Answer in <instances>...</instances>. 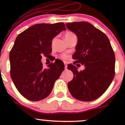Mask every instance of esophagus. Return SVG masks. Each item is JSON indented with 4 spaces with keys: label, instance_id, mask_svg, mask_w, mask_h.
<instances>
[{
    "label": "esophagus",
    "instance_id": "1",
    "mask_svg": "<svg viewBox=\"0 0 125 125\" xmlns=\"http://www.w3.org/2000/svg\"><path fill=\"white\" fill-rule=\"evenodd\" d=\"M64 67H65V69H66L67 67V64L66 63H64Z\"/></svg>",
    "mask_w": 125,
    "mask_h": 125
}]
</instances>
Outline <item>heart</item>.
I'll return each instance as SVG.
<instances>
[{
    "label": "heart",
    "instance_id": "obj_1",
    "mask_svg": "<svg viewBox=\"0 0 125 125\" xmlns=\"http://www.w3.org/2000/svg\"><path fill=\"white\" fill-rule=\"evenodd\" d=\"M72 35H73V33L69 32H69L66 33L65 35H64V38H65V39H66V38H67V37L70 36H71ZM54 39H53L52 42V44L53 45V44H54ZM61 58L62 59L64 60V61H67V60H68L69 56H68V55H67L66 54H63L61 56Z\"/></svg>",
    "mask_w": 125,
    "mask_h": 125
}]
</instances>
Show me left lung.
Returning <instances> with one entry per match:
<instances>
[{"instance_id":"8db88e82","label":"left lung","mask_w":125,"mask_h":125,"mask_svg":"<svg viewBox=\"0 0 125 125\" xmlns=\"http://www.w3.org/2000/svg\"><path fill=\"white\" fill-rule=\"evenodd\" d=\"M66 26L77 38L73 58L85 67L83 71L78 72L75 66H67L73 73L67 87L76 99L92 101L104 94L114 78V52L107 36L90 23L74 21Z\"/></svg>"}]
</instances>
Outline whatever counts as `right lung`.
I'll return each instance as SVG.
<instances>
[{
	"label": "right lung",
	"instance_id": "add662e5",
	"mask_svg": "<svg viewBox=\"0 0 125 125\" xmlns=\"http://www.w3.org/2000/svg\"><path fill=\"white\" fill-rule=\"evenodd\" d=\"M66 29L62 22L31 26L16 39L10 52V76L19 93L27 99L39 101L51 94L55 81L64 71L63 63L56 61L43 67L42 56L52 52V42Z\"/></svg>",
	"mask_w": 125,
	"mask_h": 125
}]
</instances>
